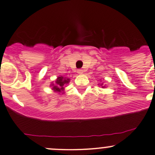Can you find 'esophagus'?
<instances>
[{
    "label": "esophagus",
    "mask_w": 155,
    "mask_h": 155,
    "mask_svg": "<svg viewBox=\"0 0 155 155\" xmlns=\"http://www.w3.org/2000/svg\"><path fill=\"white\" fill-rule=\"evenodd\" d=\"M82 73H83V71H82V70H81V69L77 70V73H79V74H82Z\"/></svg>",
    "instance_id": "1"
}]
</instances>
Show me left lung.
<instances>
[{
  "mask_svg": "<svg viewBox=\"0 0 155 155\" xmlns=\"http://www.w3.org/2000/svg\"><path fill=\"white\" fill-rule=\"evenodd\" d=\"M100 86H101V87H105V86L104 85L103 83H102V84H100Z\"/></svg>",
  "mask_w": 155,
  "mask_h": 155,
  "instance_id": "left-lung-1",
  "label": "left lung"
}]
</instances>
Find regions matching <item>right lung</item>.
<instances>
[{"instance_id":"1","label":"right lung","mask_w":155,"mask_h":155,"mask_svg":"<svg viewBox=\"0 0 155 155\" xmlns=\"http://www.w3.org/2000/svg\"><path fill=\"white\" fill-rule=\"evenodd\" d=\"M70 82V79L68 78L63 77V76H58L57 78V79L55 81V83L51 84L52 87H53V90L55 92L58 93H64V85H66L68 82Z\"/></svg>"}]
</instances>
